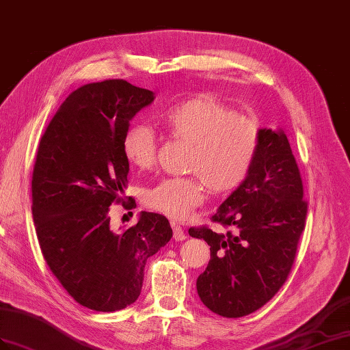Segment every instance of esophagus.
I'll use <instances>...</instances> for the list:
<instances>
[{"mask_svg":"<svg viewBox=\"0 0 350 350\" xmlns=\"http://www.w3.org/2000/svg\"><path fill=\"white\" fill-rule=\"evenodd\" d=\"M173 238L176 239V241H183V239H186V234H185V230L182 229V226L180 225H176V223H173Z\"/></svg>","mask_w":350,"mask_h":350,"instance_id":"34e87169","label":"esophagus"}]
</instances>
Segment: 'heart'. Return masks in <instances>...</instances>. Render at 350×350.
<instances>
[{"mask_svg": "<svg viewBox=\"0 0 350 350\" xmlns=\"http://www.w3.org/2000/svg\"><path fill=\"white\" fill-rule=\"evenodd\" d=\"M177 140L191 145L186 177L163 178L145 192L149 208L176 220L187 219L213 193L226 195L245 182L260 146L258 124L238 115L211 96H195L177 103L165 115ZM158 139L146 124H133L122 136V154L137 168L155 164Z\"/></svg>", "mask_w": 350, "mask_h": 350, "instance_id": "heart-1", "label": "heart"}]
</instances>
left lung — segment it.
Instances as JSON below:
<instances>
[{"label": "left lung", "instance_id": "1", "mask_svg": "<svg viewBox=\"0 0 350 350\" xmlns=\"http://www.w3.org/2000/svg\"><path fill=\"white\" fill-rule=\"evenodd\" d=\"M260 131L252 172L211 217L229 230L189 229L210 245L208 266L196 280L198 295L225 318L250 315L280 291L306 226L308 202L288 139L282 130Z\"/></svg>", "mask_w": 350, "mask_h": 350}]
</instances>
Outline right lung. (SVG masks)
<instances>
[{"label": "right lung", "instance_id": "add662e5", "mask_svg": "<svg viewBox=\"0 0 350 350\" xmlns=\"http://www.w3.org/2000/svg\"><path fill=\"white\" fill-rule=\"evenodd\" d=\"M150 90L106 79L70 93L44 131L32 173V216L44 258L77 303L97 312L130 306L146 260L173 237L165 216L142 211L111 229L109 205L124 204L129 161L122 136ZM133 201L127 207H133Z\"/></svg>", "mask_w": 350, "mask_h": 350}]
</instances>
